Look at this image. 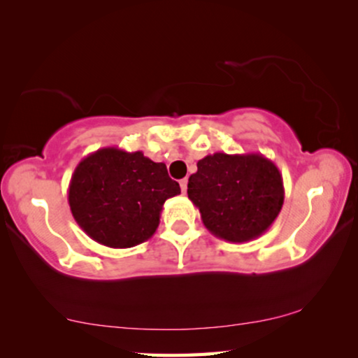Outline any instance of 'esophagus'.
Returning <instances> with one entry per match:
<instances>
[{
  "label": "esophagus",
  "mask_w": 358,
  "mask_h": 358,
  "mask_svg": "<svg viewBox=\"0 0 358 358\" xmlns=\"http://www.w3.org/2000/svg\"><path fill=\"white\" fill-rule=\"evenodd\" d=\"M180 186H181V191L186 192V189H188V178H183L180 181Z\"/></svg>",
  "instance_id": "esophagus-1"
}]
</instances>
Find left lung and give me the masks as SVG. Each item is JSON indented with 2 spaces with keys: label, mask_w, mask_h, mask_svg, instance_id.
I'll return each instance as SVG.
<instances>
[{
  "label": "left lung",
  "mask_w": 358,
  "mask_h": 358,
  "mask_svg": "<svg viewBox=\"0 0 358 358\" xmlns=\"http://www.w3.org/2000/svg\"><path fill=\"white\" fill-rule=\"evenodd\" d=\"M283 196L282 173L259 152L208 155L188 180V197L203 226L228 242H248L268 231Z\"/></svg>",
  "instance_id": "left-lung-1"
}]
</instances>
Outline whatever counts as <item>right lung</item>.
Segmentation results:
<instances>
[{"label": "right lung", "mask_w": 358, "mask_h": 358, "mask_svg": "<svg viewBox=\"0 0 358 358\" xmlns=\"http://www.w3.org/2000/svg\"><path fill=\"white\" fill-rule=\"evenodd\" d=\"M180 192L166 164L151 161L141 151L111 146L78 164L68 203L90 239L110 248H129L155 234L164 202Z\"/></svg>", "instance_id": "right-lung-1"}]
</instances>
